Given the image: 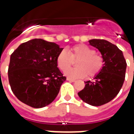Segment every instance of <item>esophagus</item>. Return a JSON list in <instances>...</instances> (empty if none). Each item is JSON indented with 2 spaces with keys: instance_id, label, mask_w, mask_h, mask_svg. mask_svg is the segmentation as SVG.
Masks as SVG:
<instances>
[{
  "instance_id": "1",
  "label": "esophagus",
  "mask_w": 134,
  "mask_h": 134,
  "mask_svg": "<svg viewBox=\"0 0 134 134\" xmlns=\"http://www.w3.org/2000/svg\"><path fill=\"white\" fill-rule=\"evenodd\" d=\"M67 80L70 82H75V79H72V78H69V77H67Z\"/></svg>"
}]
</instances>
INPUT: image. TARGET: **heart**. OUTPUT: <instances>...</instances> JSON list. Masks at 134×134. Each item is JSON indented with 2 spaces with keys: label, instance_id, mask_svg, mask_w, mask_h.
Instances as JSON below:
<instances>
[{
  "label": "heart",
  "instance_id": "b5f03b06",
  "mask_svg": "<svg viewBox=\"0 0 134 134\" xmlns=\"http://www.w3.org/2000/svg\"><path fill=\"white\" fill-rule=\"evenodd\" d=\"M77 60L79 61H77ZM74 61H77V68L67 69ZM57 64L59 70L65 71L64 75L71 78H82L85 76L97 75L104 65L101 56L96 54V51L85 44H78L72 47L70 54L66 50H62L57 57Z\"/></svg>",
  "mask_w": 134,
  "mask_h": 134
}]
</instances>
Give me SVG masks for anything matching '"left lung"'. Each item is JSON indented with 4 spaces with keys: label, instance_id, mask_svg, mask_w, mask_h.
Wrapping results in <instances>:
<instances>
[{
    "label": "left lung",
    "instance_id": "8db88e82",
    "mask_svg": "<svg viewBox=\"0 0 134 134\" xmlns=\"http://www.w3.org/2000/svg\"><path fill=\"white\" fill-rule=\"evenodd\" d=\"M89 44L101 53L104 65L93 81L85 82V86L78 96L85 103L100 106L118 94L125 80L127 64L122 51L115 44L104 39H91Z\"/></svg>",
    "mask_w": 134,
    "mask_h": 134
}]
</instances>
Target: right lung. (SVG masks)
Returning a JSON list of instances; mask_svg holds the SVG:
<instances>
[{
	"label": "right lung",
	"mask_w": 134,
	"mask_h": 134,
	"mask_svg": "<svg viewBox=\"0 0 134 134\" xmlns=\"http://www.w3.org/2000/svg\"><path fill=\"white\" fill-rule=\"evenodd\" d=\"M63 48L34 38L23 43L10 55L8 80L11 90L22 103L40 108L52 103L66 80L57 64Z\"/></svg>",
	"instance_id": "1"
}]
</instances>
